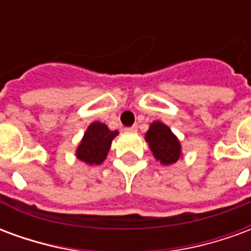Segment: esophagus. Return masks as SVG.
<instances>
[{
	"instance_id": "obj_1",
	"label": "esophagus",
	"mask_w": 251,
	"mask_h": 251,
	"mask_svg": "<svg viewBox=\"0 0 251 251\" xmlns=\"http://www.w3.org/2000/svg\"><path fill=\"white\" fill-rule=\"evenodd\" d=\"M127 133H136L137 131V126H130V127H126L125 129Z\"/></svg>"
}]
</instances>
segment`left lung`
Returning <instances> with one entry per match:
<instances>
[{
	"mask_svg": "<svg viewBox=\"0 0 251 251\" xmlns=\"http://www.w3.org/2000/svg\"><path fill=\"white\" fill-rule=\"evenodd\" d=\"M145 138L147 142H149V148L154 157L160 160L161 164L169 165L179 160L181 154L180 142L167 125L161 122H153Z\"/></svg>",
	"mask_w": 251,
	"mask_h": 251,
	"instance_id": "1",
	"label": "left lung"
}]
</instances>
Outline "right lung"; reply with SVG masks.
I'll use <instances>...</instances> for the list:
<instances>
[{
    "instance_id": "add662e5",
    "label": "right lung",
    "mask_w": 251,
    "mask_h": 251,
    "mask_svg": "<svg viewBox=\"0 0 251 251\" xmlns=\"http://www.w3.org/2000/svg\"><path fill=\"white\" fill-rule=\"evenodd\" d=\"M118 134L117 130H110L107 126L100 122H93L84 133L80 145L77 148L76 156L90 165H98L103 163L107 156L113 138Z\"/></svg>"
}]
</instances>
